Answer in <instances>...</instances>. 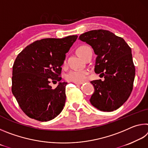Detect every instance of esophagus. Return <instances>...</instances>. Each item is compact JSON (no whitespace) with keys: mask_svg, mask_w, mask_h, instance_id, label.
<instances>
[{"mask_svg":"<svg viewBox=\"0 0 148 148\" xmlns=\"http://www.w3.org/2000/svg\"><path fill=\"white\" fill-rule=\"evenodd\" d=\"M74 83L75 84H77V85H81L83 84V82H74Z\"/></svg>","mask_w":148,"mask_h":148,"instance_id":"esophagus-1","label":"esophagus"}]
</instances>
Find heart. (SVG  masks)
Listing matches in <instances>:
<instances>
[{"mask_svg": "<svg viewBox=\"0 0 148 148\" xmlns=\"http://www.w3.org/2000/svg\"><path fill=\"white\" fill-rule=\"evenodd\" d=\"M89 49H90L89 46H82L77 48V52L82 57L85 51ZM87 75H88V71L86 69H72L66 75V79L70 82H83L86 79Z\"/></svg>", "mask_w": 148, "mask_h": 148, "instance_id": "heart-1", "label": "heart"}]
</instances>
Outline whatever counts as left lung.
Listing matches in <instances>:
<instances>
[{"mask_svg":"<svg viewBox=\"0 0 148 148\" xmlns=\"http://www.w3.org/2000/svg\"><path fill=\"white\" fill-rule=\"evenodd\" d=\"M79 40L92 47L97 57L95 72L104 79L91 81L95 91L89 101L103 112H112L131 95L135 76L131 49L121 37L106 30L85 32Z\"/></svg>","mask_w":148,"mask_h":148,"instance_id":"1","label":"left lung"}]
</instances>
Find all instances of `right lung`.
I'll list each match as a JSON object with an SVG mask.
<instances>
[{
  "mask_svg": "<svg viewBox=\"0 0 148 148\" xmlns=\"http://www.w3.org/2000/svg\"><path fill=\"white\" fill-rule=\"evenodd\" d=\"M77 35L44 38L27 46L13 65L12 91L27 116L40 121L54 119L62 112L68 83L61 82V66ZM51 81H59L52 89Z\"/></svg>",
  "mask_w": 148,
  "mask_h": 148,
  "instance_id": "obj_1",
  "label": "right lung"
}]
</instances>
